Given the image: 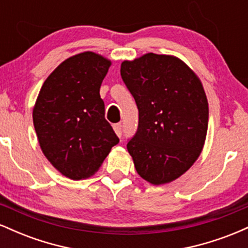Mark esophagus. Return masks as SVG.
<instances>
[{"label": "esophagus", "mask_w": 248, "mask_h": 248, "mask_svg": "<svg viewBox=\"0 0 248 248\" xmlns=\"http://www.w3.org/2000/svg\"><path fill=\"white\" fill-rule=\"evenodd\" d=\"M113 128H114L116 135H118L119 138H121V136H122V124H115L114 126H113Z\"/></svg>", "instance_id": "esophagus-1"}]
</instances>
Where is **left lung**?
<instances>
[{
  "label": "left lung",
  "mask_w": 248,
  "mask_h": 248,
  "mask_svg": "<svg viewBox=\"0 0 248 248\" xmlns=\"http://www.w3.org/2000/svg\"><path fill=\"white\" fill-rule=\"evenodd\" d=\"M120 72L139 109L138 129L127 143L136 171L155 186L169 183L203 149L209 126L203 85L172 56L147 53L122 62Z\"/></svg>",
  "instance_id": "1"
}]
</instances>
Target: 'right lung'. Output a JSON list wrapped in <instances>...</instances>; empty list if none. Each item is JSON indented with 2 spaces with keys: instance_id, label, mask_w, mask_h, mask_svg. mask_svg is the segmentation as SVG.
I'll return each instance as SVG.
<instances>
[{
  "instance_id": "right-lung-1",
  "label": "right lung",
  "mask_w": 248,
  "mask_h": 248,
  "mask_svg": "<svg viewBox=\"0 0 248 248\" xmlns=\"http://www.w3.org/2000/svg\"><path fill=\"white\" fill-rule=\"evenodd\" d=\"M110 62L82 52L62 62L44 81L33 108L43 154L71 179L90 177L119 138L105 119L100 86Z\"/></svg>"
}]
</instances>
